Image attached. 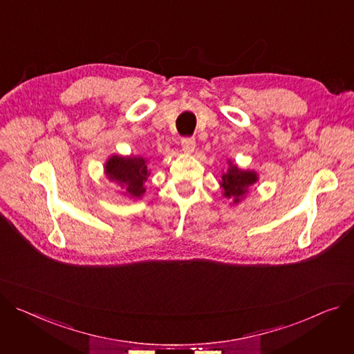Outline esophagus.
I'll return each mask as SVG.
<instances>
[{"label":"esophagus","mask_w":354,"mask_h":354,"mask_svg":"<svg viewBox=\"0 0 354 354\" xmlns=\"http://www.w3.org/2000/svg\"><path fill=\"white\" fill-rule=\"evenodd\" d=\"M180 144H182V149H183L185 152H187V153L194 152V149H195V147H196L195 138H182Z\"/></svg>","instance_id":"obj_1"}]
</instances>
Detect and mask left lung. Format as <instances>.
<instances>
[{
	"mask_svg": "<svg viewBox=\"0 0 354 354\" xmlns=\"http://www.w3.org/2000/svg\"><path fill=\"white\" fill-rule=\"evenodd\" d=\"M257 182V174L254 171H242L236 165L229 160V168L222 174L221 187L223 196L230 199L233 205L242 202L249 192V187Z\"/></svg>",
	"mask_w": 354,
	"mask_h": 354,
	"instance_id": "8db88e82",
	"label": "left lung"
}]
</instances>
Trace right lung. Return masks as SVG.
Returning a JSON list of instances; mask_svg holds the SVG:
<instances>
[{"label":"right lung","instance_id":"add662e5","mask_svg":"<svg viewBox=\"0 0 354 354\" xmlns=\"http://www.w3.org/2000/svg\"><path fill=\"white\" fill-rule=\"evenodd\" d=\"M148 162L142 156L112 155L105 163V175L124 189V195L142 198L145 182L149 176Z\"/></svg>","mask_w":354,"mask_h":354}]
</instances>
